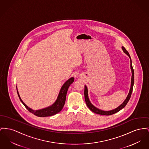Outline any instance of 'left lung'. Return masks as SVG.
I'll list each match as a JSON object with an SVG mask.
<instances>
[{"label":"left lung","mask_w":149,"mask_h":149,"mask_svg":"<svg viewBox=\"0 0 149 149\" xmlns=\"http://www.w3.org/2000/svg\"><path fill=\"white\" fill-rule=\"evenodd\" d=\"M122 49L123 52L125 53V54H127L129 57L130 58L131 60V69L132 71V78H131V88H130V90L129 92V93L128 95V96L127 97V98H125V100H124V101L123 102L121 105L119 106H118L117 108L113 110H110V111H103L101 110L100 109H97L95 106H94L92 105L88 98V89L86 86H85L84 87V97H85V101L86 102V104L87 105L88 107L93 113H96V114H100V115H113L115 114L118 111H119L120 110H122L123 108H124L126 105L127 104V103L128 102L131 96L132 93V91H133V85H134V70L133 69L132 67V64L131 58L130 57V55L129 54V53L128 52V51L125 49V48L122 47Z\"/></svg>","instance_id":"obj_1"}]
</instances>
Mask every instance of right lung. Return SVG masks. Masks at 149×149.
Returning a JSON list of instances; mask_svg holds the SVG:
<instances>
[{
  "instance_id": "obj_1",
  "label": "right lung",
  "mask_w": 149,
  "mask_h": 149,
  "mask_svg": "<svg viewBox=\"0 0 149 149\" xmlns=\"http://www.w3.org/2000/svg\"><path fill=\"white\" fill-rule=\"evenodd\" d=\"M74 78L73 77L71 78L69 80H68L62 86L61 88L60 89V93L58 94V97L55 101V102L52 105L44 108L43 109L38 110H34L29 107L21 100V97L19 95L18 92H17L18 96L19 97V98L21 102L23 104V105L25 106L27 109L31 113L34 114L36 116L39 117H46V116H52L55 114L58 113L61 111L63 106L65 105V101H66V96L67 94V92L68 90V88L69 87L71 84H72L74 82Z\"/></svg>"
}]
</instances>
